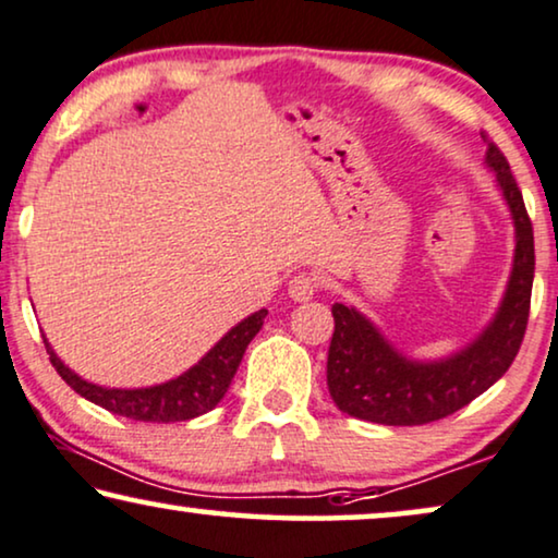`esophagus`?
I'll list each match as a JSON object with an SVG mask.
<instances>
[{"mask_svg": "<svg viewBox=\"0 0 558 558\" xmlns=\"http://www.w3.org/2000/svg\"><path fill=\"white\" fill-rule=\"evenodd\" d=\"M316 288H318V278L314 272H299L295 278H291V283H288V295H291L295 303H303L314 299Z\"/></svg>", "mask_w": 558, "mask_h": 558, "instance_id": "1", "label": "esophagus"}]
</instances>
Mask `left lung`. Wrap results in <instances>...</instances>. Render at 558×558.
I'll return each instance as SVG.
<instances>
[{
	"label": "left lung",
	"instance_id": "obj_1",
	"mask_svg": "<svg viewBox=\"0 0 558 558\" xmlns=\"http://www.w3.org/2000/svg\"><path fill=\"white\" fill-rule=\"evenodd\" d=\"M485 166L495 173L497 191L508 204L515 229L510 278L495 316L457 352L439 360H418L400 352L362 311L333 303L326 385L341 413L383 426H421L447 418L493 388L515 360L529 324L536 270L533 227L523 193L495 143H487Z\"/></svg>",
	"mask_w": 558,
	"mask_h": 558
}]
</instances>
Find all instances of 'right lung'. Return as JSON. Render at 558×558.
Returning <instances> with one entry per match:
<instances>
[{
	"label": "right lung",
	"instance_id": "obj_1",
	"mask_svg": "<svg viewBox=\"0 0 558 558\" xmlns=\"http://www.w3.org/2000/svg\"><path fill=\"white\" fill-rule=\"evenodd\" d=\"M267 311L259 308L255 314L242 318L240 324L232 326L209 352H206L196 365L185 369L183 375L166 380L160 385H150V388H101L84 380L65 367L56 349L46 341V349L53 362L56 373L78 392L81 398L92 400V403L101 405L104 411L124 415L132 421H150V423H175V421H191L196 415L209 413L211 408L225 398V392L232 385V377L240 367L244 349L255 333L263 329Z\"/></svg>",
	"mask_w": 558,
	"mask_h": 558
}]
</instances>
